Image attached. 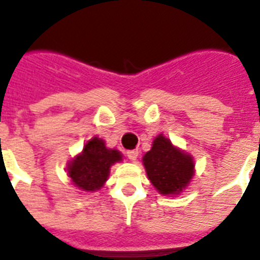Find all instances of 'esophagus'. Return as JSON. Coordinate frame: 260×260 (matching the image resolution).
Masks as SVG:
<instances>
[{"label": "esophagus", "mask_w": 260, "mask_h": 260, "mask_svg": "<svg viewBox=\"0 0 260 260\" xmlns=\"http://www.w3.org/2000/svg\"><path fill=\"white\" fill-rule=\"evenodd\" d=\"M126 155H127V158L132 160V162H135L137 158H138V150H128L127 153H126Z\"/></svg>", "instance_id": "obj_1"}]
</instances>
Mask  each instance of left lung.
<instances>
[{
    "label": "left lung",
    "instance_id": "1",
    "mask_svg": "<svg viewBox=\"0 0 260 260\" xmlns=\"http://www.w3.org/2000/svg\"><path fill=\"white\" fill-rule=\"evenodd\" d=\"M142 164L151 184L165 197L182 194L195 175L194 156L173 145L164 134L154 138Z\"/></svg>",
    "mask_w": 260,
    "mask_h": 260
}]
</instances>
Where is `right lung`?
Masks as SVG:
<instances>
[{
    "label": "right lung",
    "mask_w": 260,
    "mask_h": 260,
    "mask_svg": "<svg viewBox=\"0 0 260 260\" xmlns=\"http://www.w3.org/2000/svg\"><path fill=\"white\" fill-rule=\"evenodd\" d=\"M117 162H122L121 151L109 149L104 139L94 135L83 145L82 151L69 160L66 171L79 191L94 192L104 187L111 166Z\"/></svg>",
    "instance_id": "1"
}]
</instances>
